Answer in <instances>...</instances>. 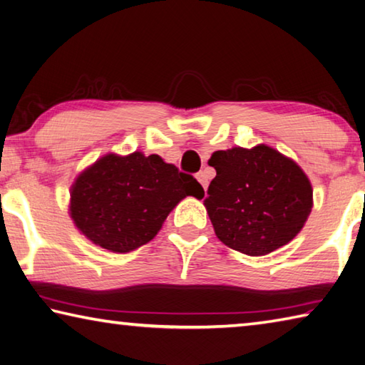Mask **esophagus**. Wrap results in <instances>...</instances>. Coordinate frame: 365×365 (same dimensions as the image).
Returning a JSON list of instances; mask_svg holds the SVG:
<instances>
[{
  "label": "esophagus",
  "mask_w": 365,
  "mask_h": 365,
  "mask_svg": "<svg viewBox=\"0 0 365 365\" xmlns=\"http://www.w3.org/2000/svg\"><path fill=\"white\" fill-rule=\"evenodd\" d=\"M196 178H197V182H200V183L202 185V188L207 190V177H205L204 172H197Z\"/></svg>",
  "instance_id": "obj_1"
}]
</instances>
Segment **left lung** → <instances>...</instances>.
Listing matches in <instances>:
<instances>
[{"label": "left lung", "mask_w": 365, "mask_h": 365, "mask_svg": "<svg viewBox=\"0 0 365 365\" xmlns=\"http://www.w3.org/2000/svg\"><path fill=\"white\" fill-rule=\"evenodd\" d=\"M217 175L204 200L225 246L262 257L300 233L313 209V187L294 160L268 145L212 153Z\"/></svg>", "instance_id": "left-lung-1"}]
</instances>
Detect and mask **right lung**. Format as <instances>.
Returning a JSON list of instances; mask_svg holds the SVG:
<instances>
[{
	"instance_id": "add662e5",
	"label": "right lung",
	"mask_w": 365,
	"mask_h": 365,
	"mask_svg": "<svg viewBox=\"0 0 365 365\" xmlns=\"http://www.w3.org/2000/svg\"><path fill=\"white\" fill-rule=\"evenodd\" d=\"M187 196L200 200L204 190L161 156L107 153L75 178L68 214L96 246L125 254L153 240Z\"/></svg>"
}]
</instances>
